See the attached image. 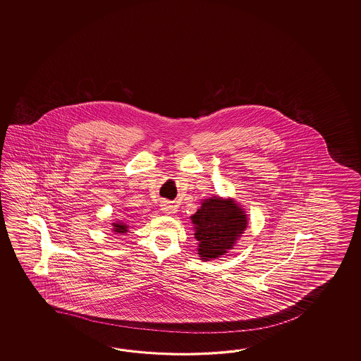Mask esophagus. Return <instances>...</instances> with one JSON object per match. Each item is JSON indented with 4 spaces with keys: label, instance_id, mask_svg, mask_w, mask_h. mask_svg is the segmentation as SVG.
Instances as JSON below:
<instances>
[{
    "label": "esophagus",
    "instance_id": "34e87169",
    "mask_svg": "<svg viewBox=\"0 0 361 361\" xmlns=\"http://www.w3.org/2000/svg\"><path fill=\"white\" fill-rule=\"evenodd\" d=\"M161 210L164 213H166V214H171V213H174L176 207H174V205H170V204H162Z\"/></svg>",
    "mask_w": 361,
    "mask_h": 361
}]
</instances>
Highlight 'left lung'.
Returning a JSON list of instances; mask_svg holds the SVG:
<instances>
[{"label": "left lung", "instance_id": "left-lung-1", "mask_svg": "<svg viewBox=\"0 0 361 361\" xmlns=\"http://www.w3.org/2000/svg\"><path fill=\"white\" fill-rule=\"evenodd\" d=\"M191 218L196 230L195 238L199 241L197 252L205 261L232 249L247 224L245 213L238 205L221 197L205 200Z\"/></svg>", "mask_w": 361, "mask_h": 361}]
</instances>
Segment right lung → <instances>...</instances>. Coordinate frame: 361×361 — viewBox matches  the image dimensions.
I'll list each match as a JSON object with an SVG mask.
<instances>
[{"mask_svg": "<svg viewBox=\"0 0 361 361\" xmlns=\"http://www.w3.org/2000/svg\"><path fill=\"white\" fill-rule=\"evenodd\" d=\"M114 226H115V232L117 233H123V232H126V226H123V224H118V223H114Z\"/></svg>", "mask_w": 361, "mask_h": 361, "instance_id": "add662e5", "label": "right lung"}]
</instances>
